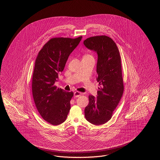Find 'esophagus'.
Instances as JSON below:
<instances>
[{
  "label": "esophagus",
  "mask_w": 160,
  "mask_h": 160,
  "mask_svg": "<svg viewBox=\"0 0 160 160\" xmlns=\"http://www.w3.org/2000/svg\"><path fill=\"white\" fill-rule=\"evenodd\" d=\"M82 94V93L79 92H74V97H79Z\"/></svg>",
  "instance_id": "esophagus-1"
}]
</instances>
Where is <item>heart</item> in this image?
<instances>
[{
    "label": "heart",
    "instance_id": "b5f03b06",
    "mask_svg": "<svg viewBox=\"0 0 160 160\" xmlns=\"http://www.w3.org/2000/svg\"><path fill=\"white\" fill-rule=\"evenodd\" d=\"M91 56V55H90V54H86V55H85L84 56Z\"/></svg>",
    "mask_w": 160,
    "mask_h": 160
}]
</instances>
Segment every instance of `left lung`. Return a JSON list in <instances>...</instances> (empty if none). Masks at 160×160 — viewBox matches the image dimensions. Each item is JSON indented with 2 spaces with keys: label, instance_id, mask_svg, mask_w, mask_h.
Instances as JSON below:
<instances>
[{
  "label": "left lung",
  "instance_id": "8db88e82",
  "mask_svg": "<svg viewBox=\"0 0 160 160\" xmlns=\"http://www.w3.org/2000/svg\"><path fill=\"white\" fill-rule=\"evenodd\" d=\"M83 43L98 54L97 81L100 87L97 98L89 95L84 114L87 121L99 126L111 119L123 94L121 57L116 43L105 35L88 38Z\"/></svg>",
  "mask_w": 160,
  "mask_h": 160
}]
</instances>
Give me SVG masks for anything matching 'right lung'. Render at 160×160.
Listing matches in <instances>:
<instances>
[{
  "instance_id": "add662e5",
  "label": "right lung",
  "mask_w": 160,
  "mask_h": 160,
  "mask_svg": "<svg viewBox=\"0 0 160 160\" xmlns=\"http://www.w3.org/2000/svg\"><path fill=\"white\" fill-rule=\"evenodd\" d=\"M82 38H52L44 45L36 59L32 78L34 103L42 117L53 126L66 120L73 96V92H65L54 83Z\"/></svg>"
}]
</instances>
